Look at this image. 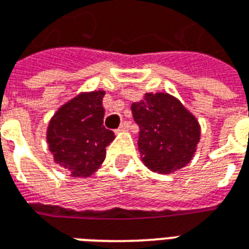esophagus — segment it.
I'll list each match as a JSON object with an SVG mask.
<instances>
[{"mask_svg":"<svg viewBox=\"0 0 249 249\" xmlns=\"http://www.w3.org/2000/svg\"><path fill=\"white\" fill-rule=\"evenodd\" d=\"M128 129H129V123H128V121H124L123 124L120 125L119 129H116V133H120V132H126Z\"/></svg>","mask_w":249,"mask_h":249,"instance_id":"1","label":"esophagus"}]
</instances>
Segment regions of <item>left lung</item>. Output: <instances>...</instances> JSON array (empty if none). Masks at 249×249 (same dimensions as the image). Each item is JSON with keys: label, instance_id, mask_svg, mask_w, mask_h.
<instances>
[{"label": "left lung", "instance_id": "8db88e82", "mask_svg": "<svg viewBox=\"0 0 249 249\" xmlns=\"http://www.w3.org/2000/svg\"><path fill=\"white\" fill-rule=\"evenodd\" d=\"M130 108L140 128L137 145L141 161L148 169L169 175L191 162L201 128L178 98L164 92L145 93Z\"/></svg>", "mask_w": 249, "mask_h": 249}]
</instances>
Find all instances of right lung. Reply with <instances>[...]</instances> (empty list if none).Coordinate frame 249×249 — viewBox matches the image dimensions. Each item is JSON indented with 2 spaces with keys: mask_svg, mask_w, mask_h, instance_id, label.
<instances>
[{
  "mask_svg": "<svg viewBox=\"0 0 249 249\" xmlns=\"http://www.w3.org/2000/svg\"><path fill=\"white\" fill-rule=\"evenodd\" d=\"M104 90L81 92L61 105L46 129L56 164L71 178H89L101 167L114 133L104 126Z\"/></svg>",
  "mask_w": 249,
  "mask_h": 249,
  "instance_id": "obj_1",
  "label": "right lung"
}]
</instances>
